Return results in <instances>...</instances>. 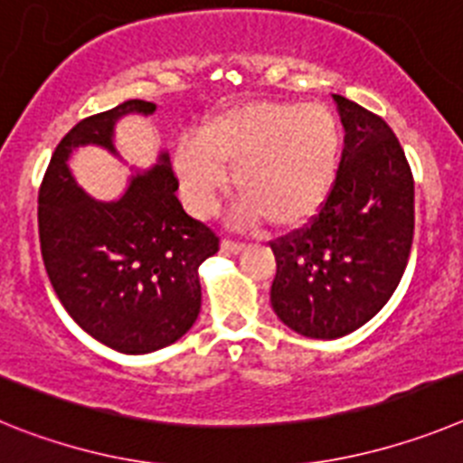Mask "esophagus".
Returning <instances> with one entry per match:
<instances>
[{"label": "esophagus", "mask_w": 463, "mask_h": 463, "mask_svg": "<svg viewBox=\"0 0 463 463\" xmlns=\"http://www.w3.org/2000/svg\"><path fill=\"white\" fill-rule=\"evenodd\" d=\"M244 249V242H232V240H221V251L223 254H240Z\"/></svg>", "instance_id": "1"}]
</instances>
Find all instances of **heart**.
<instances>
[{
  "mask_svg": "<svg viewBox=\"0 0 463 463\" xmlns=\"http://www.w3.org/2000/svg\"><path fill=\"white\" fill-rule=\"evenodd\" d=\"M340 158V126L324 104L259 99L212 116L175 146V167L193 214L212 212L235 182L237 216L275 228L305 223L326 203Z\"/></svg>",
  "mask_w": 463,
  "mask_h": 463,
  "instance_id": "obj_1",
  "label": "heart"
}]
</instances>
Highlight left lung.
Listing matches in <instances>:
<instances>
[{
    "label": "left lung",
    "mask_w": 463,
    "mask_h": 463,
    "mask_svg": "<svg viewBox=\"0 0 463 463\" xmlns=\"http://www.w3.org/2000/svg\"><path fill=\"white\" fill-rule=\"evenodd\" d=\"M345 148L307 228L272 242L270 303L305 337L335 340L380 312L399 287L415 232V182L392 128L343 95Z\"/></svg>",
    "instance_id": "8db88e82"
}]
</instances>
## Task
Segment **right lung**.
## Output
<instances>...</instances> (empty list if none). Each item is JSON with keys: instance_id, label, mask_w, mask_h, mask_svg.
Here are the masks:
<instances>
[{"instance_id": "right-lung-1", "label": "right lung", "mask_w": 463, "mask_h": 463, "mask_svg": "<svg viewBox=\"0 0 463 463\" xmlns=\"http://www.w3.org/2000/svg\"><path fill=\"white\" fill-rule=\"evenodd\" d=\"M156 114L154 102L128 99L76 123L55 148L39 191L43 265L62 307L98 343L120 354H148L186 335L200 315V265L219 237L176 200L170 156L135 170L114 200L88 195L70 170L76 148L116 151L126 116Z\"/></svg>"}]
</instances>
